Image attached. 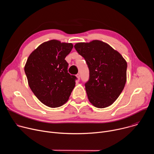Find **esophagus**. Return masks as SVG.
<instances>
[{
  "instance_id": "34e87169",
  "label": "esophagus",
  "mask_w": 154,
  "mask_h": 154,
  "mask_svg": "<svg viewBox=\"0 0 154 154\" xmlns=\"http://www.w3.org/2000/svg\"><path fill=\"white\" fill-rule=\"evenodd\" d=\"M76 77H77V79H78V80H80V74H77L76 75Z\"/></svg>"
}]
</instances>
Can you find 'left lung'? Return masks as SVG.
I'll list each match as a JSON object with an SVG mask.
<instances>
[{
	"mask_svg": "<svg viewBox=\"0 0 154 154\" xmlns=\"http://www.w3.org/2000/svg\"><path fill=\"white\" fill-rule=\"evenodd\" d=\"M74 48L88 65L90 77L85 84L88 98L96 107L111 105L125 85L127 64L108 44L99 40L79 42Z\"/></svg>",
	"mask_w": 154,
	"mask_h": 154,
	"instance_id": "obj_1",
	"label": "left lung"
}]
</instances>
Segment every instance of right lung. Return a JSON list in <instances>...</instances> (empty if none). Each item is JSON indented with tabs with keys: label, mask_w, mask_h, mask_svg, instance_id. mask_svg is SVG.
Segmentation results:
<instances>
[{
	"label": "right lung",
	"mask_w": 154,
	"mask_h": 154,
	"mask_svg": "<svg viewBox=\"0 0 154 154\" xmlns=\"http://www.w3.org/2000/svg\"><path fill=\"white\" fill-rule=\"evenodd\" d=\"M72 48L71 43L51 40L41 44L27 60L24 71L29 85L46 106L63 105L74 89L77 79L68 72V63L64 60Z\"/></svg>",
	"instance_id": "add662e5"
}]
</instances>
